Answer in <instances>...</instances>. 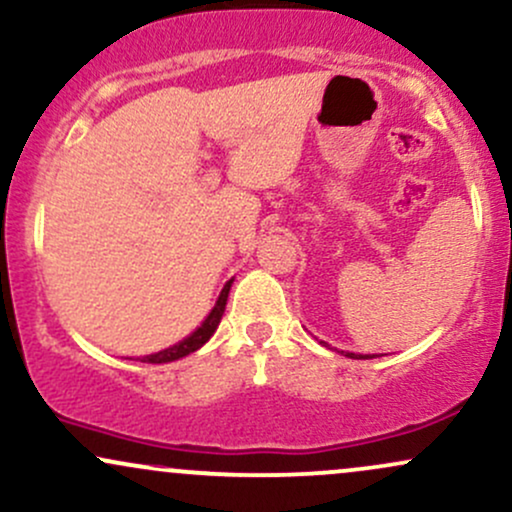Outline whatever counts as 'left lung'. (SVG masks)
<instances>
[{
  "mask_svg": "<svg viewBox=\"0 0 512 512\" xmlns=\"http://www.w3.org/2000/svg\"><path fill=\"white\" fill-rule=\"evenodd\" d=\"M322 344H325V342H322ZM346 356H349V358H373V356H363V354H346Z\"/></svg>",
  "mask_w": 512,
  "mask_h": 512,
  "instance_id": "obj_1",
  "label": "left lung"
}]
</instances>
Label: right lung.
<instances>
[{"label": "right lung", "instance_id": "add662e5", "mask_svg": "<svg viewBox=\"0 0 512 512\" xmlns=\"http://www.w3.org/2000/svg\"><path fill=\"white\" fill-rule=\"evenodd\" d=\"M231 281H226V286H223L221 293H219V301H216L214 308H211V313L207 315V320L202 322V325L197 327L195 332L190 334V337H185L182 342H178L175 346H170V349H163L158 351V354H151V356H144L142 361L144 363H170V361H178V358L192 354V351H197L199 346H204L211 339V334L216 332V327H219L221 317H223V310H226V301H228V291H231Z\"/></svg>", "mask_w": 512, "mask_h": 512}]
</instances>
